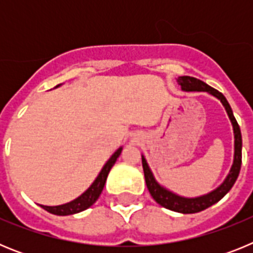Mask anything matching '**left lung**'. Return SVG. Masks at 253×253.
Listing matches in <instances>:
<instances>
[{
  "mask_svg": "<svg viewBox=\"0 0 253 253\" xmlns=\"http://www.w3.org/2000/svg\"><path fill=\"white\" fill-rule=\"evenodd\" d=\"M177 84L181 87V91L184 92H207L215 97L216 100L220 101V104L224 106L225 113H227L228 118L231 120L232 128H233V135H234V154H233V163H232L231 169L228 172V175L223 180V182L215 189L209 191V193L204 194V195L194 196H182L178 195L177 193L172 191V190L167 189L166 186H163L156 180L153 172H152L151 167H149L148 162H147L144 154H142V165L143 171H144V178H146V184L148 187L149 194L152 198L161 205V207L166 208V209L173 210L177 213L182 214H194L199 213L202 210H205L207 208L211 207L215 203H218L225 194L232 189V186L236 182L237 177L240 175L241 163H242V135H241V129L238 126L236 118L233 115L231 105L228 104L227 99L224 97L223 93L216 91L215 88L210 87L205 82L200 81L198 78L190 77V76H181L177 80Z\"/></svg>",
  "mask_w": 253,
  "mask_h": 253,
  "instance_id": "1",
  "label": "left lung"
}]
</instances>
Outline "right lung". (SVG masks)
Wrapping results in <instances>:
<instances>
[{"mask_svg":"<svg viewBox=\"0 0 253 253\" xmlns=\"http://www.w3.org/2000/svg\"><path fill=\"white\" fill-rule=\"evenodd\" d=\"M62 86V84L55 86L54 88L57 87ZM123 151V147H119V148L116 149L113 154H111V157L106 161V163L104 165V167L101 169L100 173L97 175V177L95 178L91 186L84 191V194L76 198L75 200L72 202L66 203V204L62 205H55V207H48V205H40V207L45 209L46 211L49 213L54 214V215H72V214H77L80 211H84L86 210L87 208H90L91 205H93L96 203V200L99 199V196L101 195L102 190H104L105 182H106L107 175H109V172H110L111 167L115 165L116 160L120 156Z\"/></svg>","mask_w":253,"mask_h":253,"instance_id":"obj_1","label":"right lung"}]
</instances>
